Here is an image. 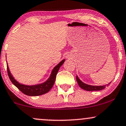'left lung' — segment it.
I'll return each mask as SVG.
<instances>
[{
	"mask_svg": "<svg viewBox=\"0 0 126 126\" xmlns=\"http://www.w3.org/2000/svg\"><path fill=\"white\" fill-rule=\"evenodd\" d=\"M76 80H77L78 85L80 86L82 89H84V90L88 91H101L102 89H104L105 88L107 85H108L110 84L111 82H110L108 84H107L105 85H100V86H95V85H91L86 84V83H84L80 80L78 76H76Z\"/></svg>",
	"mask_w": 126,
	"mask_h": 126,
	"instance_id": "obj_1",
	"label": "left lung"
}]
</instances>
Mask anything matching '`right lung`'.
Instances as JSON below:
<instances>
[{"label":"right lung","instance_id":"add662e5","mask_svg":"<svg viewBox=\"0 0 126 126\" xmlns=\"http://www.w3.org/2000/svg\"><path fill=\"white\" fill-rule=\"evenodd\" d=\"M65 62V59L62 60L58 64L56 65L55 67L53 68V70H51V74L50 76L46 81L41 83H38L36 85H25L21 83L20 82L17 81L14 78L12 73H11L9 68L8 63H7V69H8V76L9 77L10 80L12 82L16 87H17L24 94L28 95V96H39L45 94L50 91L52 87L54 85V83L56 80V75H57V72H58L59 69L61 67L62 65Z\"/></svg>","mask_w":126,"mask_h":126}]
</instances>
